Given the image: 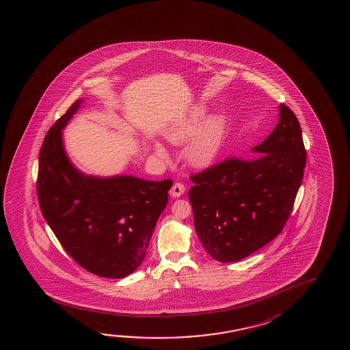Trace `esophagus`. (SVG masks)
Segmentation results:
<instances>
[{
  "mask_svg": "<svg viewBox=\"0 0 350 350\" xmlns=\"http://www.w3.org/2000/svg\"><path fill=\"white\" fill-rule=\"evenodd\" d=\"M184 191H185V187H184V184L177 183L173 184L172 188H171V191H170V194L172 198H179V196H182L184 194Z\"/></svg>",
  "mask_w": 350,
  "mask_h": 350,
  "instance_id": "esophagus-1",
  "label": "esophagus"
}]
</instances>
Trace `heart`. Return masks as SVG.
<instances>
[{
    "mask_svg": "<svg viewBox=\"0 0 350 350\" xmlns=\"http://www.w3.org/2000/svg\"><path fill=\"white\" fill-rule=\"evenodd\" d=\"M206 105L195 103L184 113L173 120L163 132L165 138L172 144L185 145V159L191 166L206 167L217 159L224 145L227 129V118L224 113L207 116ZM204 120L202 121V120ZM152 150L161 159H167L166 148L160 143L152 145Z\"/></svg>",
    "mask_w": 350,
    "mask_h": 350,
    "instance_id": "obj_1",
    "label": "heart"
}]
</instances>
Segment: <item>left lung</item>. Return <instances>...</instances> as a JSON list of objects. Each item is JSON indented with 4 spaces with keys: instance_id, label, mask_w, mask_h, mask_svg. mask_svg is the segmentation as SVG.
<instances>
[{
    "instance_id": "obj_1",
    "label": "left lung",
    "mask_w": 350,
    "mask_h": 350,
    "mask_svg": "<svg viewBox=\"0 0 350 350\" xmlns=\"http://www.w3.org/2000/svg\"><path fill=\"white\" fill-rule=\"evenodd\" d=\"M252 160L228 159L191 176L189 200L202 247L235 262L281 233L303 180L306 151L299 120L280 105V122Z\"/></svg>"
}]
</instances>
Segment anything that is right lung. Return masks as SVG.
Listing matches in <instances>:
<instances>
[{
    "label": "right lung",
    "mask_w": 350,
    "mask_h": 350,
    "mask_svg": "<svg viewBox=\"0 0 350 350\" xmlns=\"http://www.w3.org/2000/svg\"><path fill=\"white\" fill-rule=\"evenodd\" d=\"M81 103L77 100L47 132L39 155L38 199L52 232L83 269L123 278L143 262L173 182L81 172L64 150L62 131Z\"/></svg>",
    "instance_id": "right-lung-1"
}]
</instances>
